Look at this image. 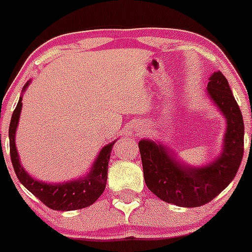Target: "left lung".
Masks as SVG:
<instances>
[{"label": "left lung", "instance_id": "8db88e82", "mask_svg": "<svg viewBox=\"0 0 252 252\" xmlns=\"http://www.w3.org/2000/svg\"><path fill=\"white\" fill-rule=\"evenodd\" d=\"M207 89L227 121L222 151L215 161L199 168L184 166L162 144L138 143L148 189L178 207H201L215 198L233 180L244 154L243 115L222 73L214 72Z\"/></svg>", "mask_w": 252, "mask_h": 252}]
</instances>
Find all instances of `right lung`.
Returning <instances> with one entry per match:
<instances>
[{"mask_svg":"<svg viewBox=\"0 0 252 252\" xmlns=\"http://www.w3.org/2000/svg\"><path fill=\"white\" fill-rule=\"evenodd\" d=\"M29 84L30 82L24 86L23 90H25ZM21 99L23 98L20 97L17 108L13 112L9 125L10 159H12V164L14 167V172L18 179L43 204L53 210L67 212V210L83 209V208L94 204L98 199V197L103 193L105 189L108 177V162H109L110 153H112L113 145L115 142L109 143L102 149L93 167L90 168L89 174L82 179L71 180L68 183L62 184H45L33 179L20 164L18 150L15 148V132H17L19 118H20L21 107H23Z\"/></svg>","mask_w":252,"mask_h":252,"instance_id":"obj_1","label":"right lung"}]
</instances>
